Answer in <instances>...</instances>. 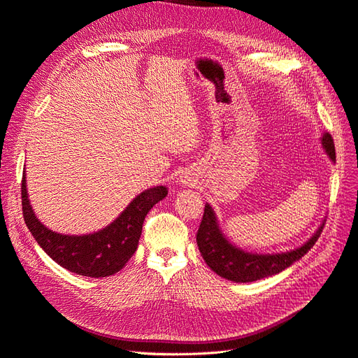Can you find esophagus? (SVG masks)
<instances>
[{"label": "esophagus", "instance_id": "34e87169", "mask_svg": "<svg viewBox=\"0 0 358 358\" xmlns=\"http://www.w3.org/2000/svg\"><path fill=\"white\" fill-rule=\"evenodd\" d=\"M180 182H181V184H186V186H190V184H192V180H190V177H182Z\"/></svg>", "mask_w": 358, "mask_h": 358}]
</instances>
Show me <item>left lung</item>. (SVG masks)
Returning <instances> with one entry per match:
<instances>
[{
    "label": "left lung",
    "instance_id": "1",
    "mask_svg": "<svg viewBox=\"0 0 358 358\" xmlns=\"http://www.w3.org/2000/svg\"><path fill=\"white\" fill-rule=\"evenodd\" d=\"M322 148L326 150L330 160H336L334 144L330 134L324 132L321 136ZM324 222L318 227L317 232L310 236L302 247L294 248L287 252H276V255H257V252H247L230 244L227 238L218 227V222L214 210L208 203H205L203 217L196 234V242L205 263L226 280L234 282H252L266 276L280 273L294 262L302 259L306 252L314 247L320 238Z\"/></svg>",
    "mask_w": 358,
    "mask_h": 358
}]
</instances>
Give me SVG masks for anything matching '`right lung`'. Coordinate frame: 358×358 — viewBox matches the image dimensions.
<instances>
[{
	"label": "right lung",
	"instance_id": "obj_1",
	"mask_svg": "<svg viewBox=\"0 0 358 358\" xmlns=\"http://www.w3.org/2000/svg\"><path fill=\"white\" fill-rule=\"evenodd\" d=\"M22 211L38 245L62 268L90 278L119 272L136 251L147 213L168 194L165 186L147 189L103 229L89 235H62L45 227L34 214L28 199L27 177L22 178Z\"/></svg>",
	"mask_w": 358,
	"mask_h": 358
}]
</instances>
